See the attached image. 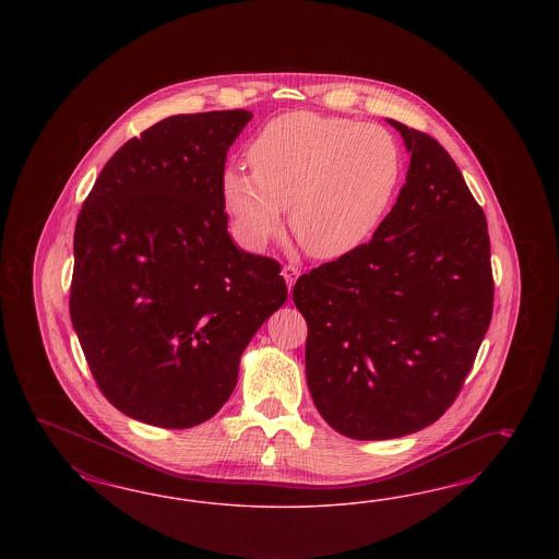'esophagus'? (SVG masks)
Here are the masks:
<instances>
[{
	"label": "esophagus",
	"mask_w": 559,
	"mask_h": 559,
	"mask_svg": "<svg viewBox=\"0 0 559 559\" xmlns=\"http://www.w3.org/2000/svg\"><path fill=\"white\" fill-rule=\"evenodd\" d=\"M281 274H283V278L287 281V287L288 290H290V288H293V285H295V281L299 278V274H301V272H299V269H295V266H285Z\"/></svg>",
	"instance_id": "1"
}]
</instances>
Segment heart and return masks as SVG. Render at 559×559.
Segmentation results:
<instances>
[{"instance_id": "1", "label": "heart", "mask_w": 559, "mask_h": 559, "mask_svg": "<svg viewBox=\"0 0 559 559\" xmlns=\"http://www.w3.org/2000/svg\"><path fill=\"white\" fill-rule=\"evenodd\" d=\"M252 169L223 171L221 194L239 241L262 250L285 225L316 258L365 243L402 180V150L388 129L316 112H288L252 139Z\"/></svg>"}]
</instances>
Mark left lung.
Instances as JSON below:
<instances>
[{"label":"left lung","mask_w":559,"mask_h":559,"mask_svg":"<svg viewBox=\"0 0 559 559\" xmlns=\"http://www.w3.org/2000/svg\"><path fill=\"white\" fill-rule=\"evenodd\" d=\"M404 136L406 185L369 243L299 276L305 372L340 435L418 432L451 407L490 328L493 278L481 206L437 139Z\"/></svg>","instance_id":"left-lung-1"}]
</instances>
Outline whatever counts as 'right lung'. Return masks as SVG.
Returning <instances> with one entry per match:
<instances>
[{"label":"right lung","instance_id":"1","mask_svg":"<svg viewBox=\"0 0 559 559\" xmlns=\"http://www.w3.org/2000/svg\"><path fill=\"white\" fill-rule=\"evenodd\" d=\"M250 119L155 122L108 159L80 211L71 322L104 397L139 423L213 418L248 342L287 301L281 264L227 234L221 178Z\"/></svg>","mask_w":559,"mask_h":559}]
</instances>
